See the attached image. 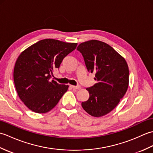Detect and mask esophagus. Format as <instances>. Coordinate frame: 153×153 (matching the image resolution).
Listing matches in <instances>:
<instances>
[{
	"label": "esophagus",
	"mask_w": 153,
	"mask_h": 153,
	"mask_svg": "<svg viewBox=\"0 0 153 153\" xmlns=\"http://www.w3.org/2000/svg\"><path fill=\"white\" fill-rule=\"evenodd\" d=\"M71 88H73L74 89H77V90H79V89H80L81 88H82V87H81L80 85H77V86L71 85Z\"/></svg>",
	"instance_id": "34e87169"
}]
</instances>
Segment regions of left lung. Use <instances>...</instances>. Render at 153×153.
Returning <instances> with one entry per match:
<instances>
[{"instance_id": "obj_1", "label": "left lung", "mask_w": 153, "mask_h": 153, "mask_svg": "<svg viewBox=\"0 0 153 153\" xmlns=\"http://www.w3.org/2000/svg\"><path fill=\"white\" fill-rule=\"evenodd\" d=\"M83 55L87 71L95 73L97 83L86 89L89 99L83 108L94 117L110 112L124 96L129 85V68L125 58L109 45L98 40L83 42L77 48Z\"/></svg>"}]
</instances>
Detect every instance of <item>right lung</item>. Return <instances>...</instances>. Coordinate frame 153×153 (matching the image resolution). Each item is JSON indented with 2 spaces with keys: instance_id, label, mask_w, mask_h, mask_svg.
Returning a JSON list of instances; mask_svg holds the SVG:
<instances>
[{
  "instance_id": "right-lung-1",
  "label": "right lung",
  "mask_w": 153,
  "mask_h": 153,
  "mask_svg": "<svg viewBox=\"0 0 153 153\" xmlns=\"http://www.w3.org/2000/svg\"><path fill=\"white\" fill-rule=\"evenodd\" d=\"M77 45L46 39L19 55L14 69V85L19 99L29 109L43 114L57 105L69 86L52 80V75Z\"/></svg>"
}]
</instances>
